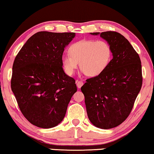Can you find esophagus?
Masks as SVG:
<instances>
[{
  "label": "esophagus",
  "instance_id": "obj_1",
  "mask_svg": "<svg viewBox=\"0 0 154 154\" xmlns=\"http://www.w3.org/2000/svg\"><path fill=\"white\" fill-rule=\"evenodd\" d=\"M76 85H77V87L79 88H81L82 85H83V82L81 81H76Z\"/></svg>",
  "mask_w": 154,
  "mask_h": 154
}]
</instances>
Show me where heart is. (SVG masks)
Segmentation results:
<instances>
[{
	"label": "heart",
	"mask_w": 154,
	"mask_h": 154,
	"mask_svg": "<svg viewBox=\"0 0 154 154\" xmlns=\"http://www.w3.org/2000/svg\"><path fill=\"white\" fill-rule=\"evenodd\" d=\"M69 54L61 57L63 69L71 75L79 63L82 73L91 77L97 76L107 69L112 59L111 46L105 40L83 39L70 46Z\"/></svg>",
	"instance_id": "1"
}]
</instances>
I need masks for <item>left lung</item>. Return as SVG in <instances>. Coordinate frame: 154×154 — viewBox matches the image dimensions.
Masks as SVG:
<instances>
[{
  "mask_svg": "<svg viewBox=\"0 0 154 154\" xmlns=\"http://www.w3.org/2000/svg\"><path fill=\"white\" fill-rule=\"evenodd\" d=\"M100 35L111 46L112 59L101 74L81 87L89 120L100 129L116 127L127 118L142 85L140 58L126 38L116 32Z\"/></svg>",
  "mask_w": 154,
  "mask_h": 154,
  "instance_id": "1",
  "label": "left lung"
}]
</instances>
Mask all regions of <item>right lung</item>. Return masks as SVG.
<instances>
[{
	"mask_svg": "<svg viewBox=\"0 0 154 154\" xmlns=\"http://www.w3.org/2000/svg\"><path fill=\"white\" fill-rule=\"evenodd\" d=\"M74 32H39L26 42L13 66L11 89L26 119L44 129L64 118L75 81L66 75L61 57Z\"/></svg>",
	"mask_w": 154,
	"mask_h": 154,
	"instance_id": "add662e5",
	"label": "right lung"
}]
</instances>
